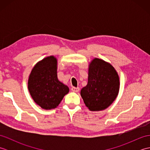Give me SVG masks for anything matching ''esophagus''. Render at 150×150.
Instances as JSON below:
<instances>
[{"label": "esophagus", "instance_id": "34e87169", "mask_svg": "<svg viewBox=\"0 0 150 150\" xmlns=\"http://www.w3.org/2000/svg\"><path fill=\"white\" fill-rule=\"evenodd\" d=\"M71 91H74V92H79V90H80V88H79V87H72L71 88Z\"/></svg>", "mask_w": 150, "mask_h": 150}]
</instances>
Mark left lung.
I'll return each mask as SVG.
<instances>
[{
	"instance_id": "8db88e82",
	"label": "left lung",
	"mask_w": 150,
	"mask_h": 150,
	"mask_svg": "<svg viewBox=\"0 0 150 150\" xmlns=\"http://www.w3.org/2000/svg\"><path fill=\"white\" fill-rule=\"evenodd\" d=\"M120 88L119 76L110 63L95 58L88 65V84L81 90L84 103L91 111L106 109L115 100Z\"/></svg>"
}]
</instances>
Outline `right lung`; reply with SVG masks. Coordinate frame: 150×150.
Listing matches in <instances>:
<instances>
[{
  "instance_id": "1",
  "label": "right lung",
  "mask_w": 150,
  "mask_h": 150,
  "mask_svg": "<svg viewBox=\"0 0 150 150\" xmlns=\"http://www.w3.org/2000/svg\"><path fill=\"white\" fill-rule=\"evenodd\" d=\"M28 88L37 105L44 110L55 109L69 89L57 78V59L51 55L38 62L28 77Z\"/></svg>"
}]
</instances>
